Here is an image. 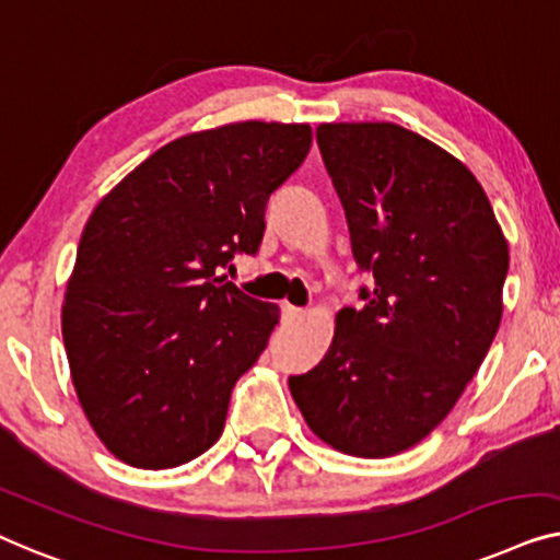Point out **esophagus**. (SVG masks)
Returning <instances> with one entry per match:
<instances>
[{
	"mask_svg": "<svg viewBox=\"0 0 560 560\" xmlns=\"http://www.w3.org/2000/svg\"><path fill=\"white\" fill-rule=\"evenodd\" d=\"M302 314H304V310H299V306L289 304V302H281V319H283V322H296V319H302Z\"/></svg>",
	"mask_w": 560,
	"mask_h": 560,
	"instance_id": "34e87169",
	"label": "esophagus"
}]
</instances>
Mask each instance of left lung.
Here are the masks:
<instances>
[{
	"instance_id": "obj_1",
	"label": "left lung",
	"mask_w": 560,
	"mask_h": 560,
	"mask_svg": "<svg viewBox=\"0 0 560 560\" xmlns=\"http://www.w3.org/2000/svg\"><path fill=\"white\" fill-rule=\"evenodd\" d=\"M352 256L373 271L337 312L327 355L289 390L306 427L350 456L406 452L446 419L502 319L510 254L464 164L390 121L319 124Z\"/></svg>"
}]
</instances>
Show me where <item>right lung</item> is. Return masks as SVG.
Returning <instances> with one entry per match:
<instances>
[{
	"label": "right lung",
	"mask_w": 560,
	"mask_h": 560,
	"mask_svg": "<svg viewBox=\"0 0 560 560\" xmlns=\"http://www.w3.org/2000/svg\"><path fill=\"white\" fill-rule=\"evenodd\" d=\"M312 147L310 124L238 121L179 137L91 212L62 302L85 419L139 469L192 462L223 434L231 390L279 306L218 271L256 254L271 192Z\"/></svg>",
	"instance_id": "obj_1"
}]
</instances>
